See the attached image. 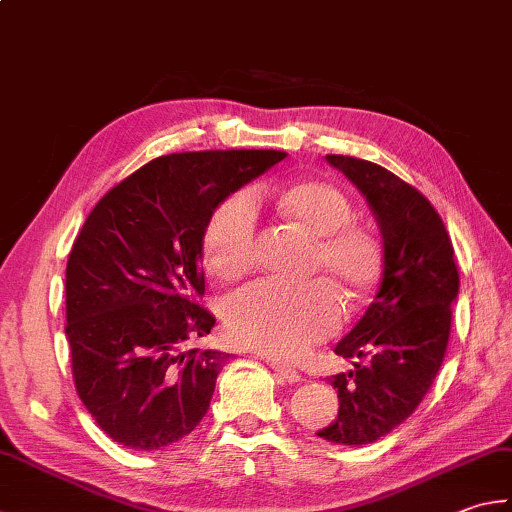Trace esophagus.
I'll list each match as a JSON object with an SVG mask.
<instances>
[{"label":"esophagus","instance_id":"1","mask_svg":"<svg viewBox=\"0 0 512 512\" xmlns=\"http://www.w3.org/2000/svg\"><path fill=\"white\" fill-rule=\"evenodd\" d=\"M267 363L272 365V370H274L278 376H283V379H285L287 383H298V381H301V372H298L296 368H292V365H285V363L276 361V359L267 361Z\"/></svg>","mask_w":512,"mask_h":512}]
</instances>
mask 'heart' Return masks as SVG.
Wrapping results in <instances>:
<instances>
[{
	"label": "heart",
	"instance_id": "b5f03b06",
	"mask_svg": "<svg viewBox=\"0 0 512 512\" xmlns=\"http://www.w3.org/2000/svg\"><path fill=\"white\" fill-rule=\"evenodd\" d=\"M256 207H269L283 223L316 238L310 272L325 276L347 303L359 307L370 301L383 278V240L372 227L352 220L350 198L325 180L263 185L252 196L236 194L220 202L202 236V256L211 274L238 281L252 272ZM331 286L325 281H265L247 287L225 307L227 332L249 350L272 356L303 354L341 323L343 305Z\"/></svg>",
	"mask_w": 512,
	"mask_h": 512
}]
</instances>
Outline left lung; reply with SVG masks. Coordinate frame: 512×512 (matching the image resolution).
<instances>
[{
  "label": "left lung",
  "instance_id": "left-lung-1",
  "mask_svg": "<svg viewBox=\"0 0 512 512\" xmlns=\"http://www.w3.org/2000/svg\"><path fill=\"white\" fill-rule=\"evenodd\" d=\"M327 162L370 202L385 265L374 303L334 347L343 359L359 361L332 376L339 417L316 435L365 446L401 426L435 381L450 339L459 269L446 225L419 189L370 160L330 153Z\"/></svg>",
  "mask_w": 512,
  "mask_h": 512
}]
</instances>
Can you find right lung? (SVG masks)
Masks as SVG:
<instances>
[{"label": "right lung", "mask_w": 512, "mask_h": 512, "mask_svg": "<svg viewBox=\"0 0 512 512\" xmlns=\"http://www.w3.org/2000/svg\"><path fill=\"white\" fill-rule=\"evenodd\" d=\"M285 151L160 156L106 191L66 263V339L77 397L122 446L158 450L209 410L229 354L194 343L205 305L202 236L214 209Z\"/></svg>", "instance_id": "add662e5"}]
</instances>
